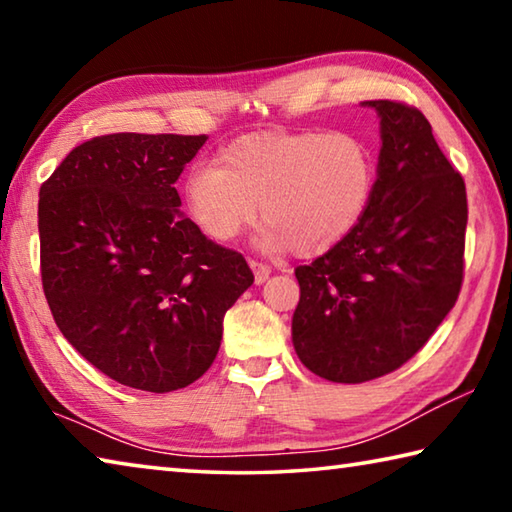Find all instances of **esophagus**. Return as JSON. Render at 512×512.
Wrapping results in <instances>:
<instances>
[{
	"label": "esophagus",
	"instance_id": "34e87169",
	"mask_svg": "<svg viewBox=\"0 0 512 512\" xmlns=\"http://www.w3.org/2000/svg\"><path fill=\"white\" fill-rule=\"evenodd\" d=\"M250 268H253V271H255V282L257 284L266 282L268 275H271V266L257 262V259H250Z\"/></svg>",
	"mask_w": 512,
	"mask_h": 512
}]
</instances>
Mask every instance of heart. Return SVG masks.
<instances>
[{
	"label": "heart",
	"mask_w": 512,
	"mask_h": 512,
	"mask_svg": "<svg viewBox=\"0 0 512 512\" xmlns=\"http://www.w3.org/2000/svg\"><path fill=\"white\" fill-rule=\"evenodd\" d=\"M372 146L352 131H268L239 137L214 164L185 178V201L198 230L216 244L237 239L255 223L259 244L327 253L354 230L375 192Z\"/></svg>",
	"instance_id": "1"
}]
</instances>
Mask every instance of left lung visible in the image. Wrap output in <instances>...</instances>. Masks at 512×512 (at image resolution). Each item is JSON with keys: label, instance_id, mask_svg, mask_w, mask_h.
<instances>
[{"label": "left lung", "instance_id": "8db88e82", "mask_svg": "<svg viewBox=\"0 0 512 512\" xmlns=\"http://www.w3.org/2000/svg\"><path fill=\"white\" fill-rule=\"evenodd\" d=\"M381 117L375 192L348 237L296 268L293 348L314 375L361 384L404 366L456 305L465 268V180L402 101Z\"/></svg>", "mask_w": 512, "mask_h": 512}]
</instances>
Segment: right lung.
Returning a JSON list of instances; mask_svg holds the SVG:
<instances>
[{"label": "right lung", "mask_w": 512, "mask_h": 512, "mask_svg": "<svg viewBox=\"0 0 512 512\" xmlns=\"http://www.w3.org/2000/svg\"><path fill=\"white\" fill-rule=\"evenodd\" d=\"M207 135H99L40 187V273L65 339L103 375L149 393L194 384L223 316L255 275L178 210L176 180Z\"/></svg>", "instance_id": "1"}]
</instances>
